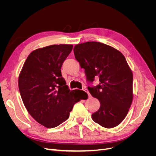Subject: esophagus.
I'll list each match as a JSON object with an SVG mask.
<instances>
[{
    "label": "esophagus",
    "mask_w": 156,
    "mask_h": 156,
    "mask_svg": "<svg viewBox=\"0 0 156 156\" xmlns=\"http://www.w3.org/2000/svg\"><path fill=\"white\" fill-rule=\"evenodd\" d=\"M83 90L86 93H87L88 97H90V93L88 92V90H87V89H86V88H83Z\"/></svg>",
    "instance_id": "1"
}]
</instances>
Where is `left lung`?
<instances>
[{"label": "left lung", "mask_w": 156, "mask_h": 156, "mask_svg": "<svg viewBox=\"0 0 156 156\" xmlns=\"http://www.w3.org/2000/svg\"><path fill=\"white\" fill-rule=\"evenodd\" d=\"M75 58L84 69L87 80L96 77L100 84L88 87L100 101L99 110L92 115L96 123L112 128L124 120L133 101V73L121 52L108 45L87 41L74 47Z\"/></svg>", "instance_id": "8db88e82"}]
</instances>
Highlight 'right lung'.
<instances>
[{
    "instance_id": "obj_1",
    "label": "right lung",
    "mask_w": 156,
    "mask_h": 156,
    "mask_svg": "<svg viewBox=\"0 0 156 156\" xmlns=\"http://www.w3.org/2000/svg\"><path fill=\"white\" fill-rule=\"evenodd\" d=\"M72 48V45L60 44L33 51L19 76V90L27 110L48 128L68 120L75 103L86 95L80 90L70 91L62 77L61 67Z\"/></svg>"
}]
</instances>
